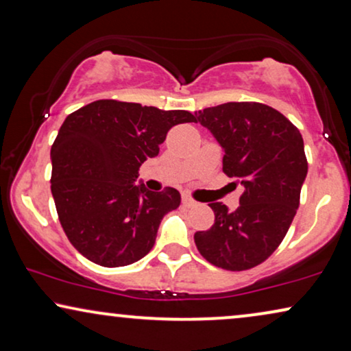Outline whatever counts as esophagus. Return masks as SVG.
<instances>
[{
  "instance_id": "esophagus-1",
  "label": "esophagus",
  "mask_w": 351,
  "mask_h": 351,
  "mask_svg": "<svg viewBox=\"0 0 351 351\" xmlns=\"http://www.w3.org/2000/svg\"><path fill=\"white\" fill-rule=\"evenodd\" d=\"M182 205L189 208V206H194L195 205V200H192L189 195H182Z\"/></svg>"
}]
</instances>
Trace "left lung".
Listing matches in <instances>:
<instances>
[{"instance_id":"1","label":"left lung","mask_w":351,"mask_h":351,"mask_svg":"<svg viewBox=\"0 0 351 351\" xmlns=\"http://www.w3.org/2000/svg\"><path fill=\"white\" fill-rule=\"evenodd\" d=\"M223 147V171L243 186L239 208L211 202L215 224L195 232L200 254L216 267L246 270L264 263L285 239L307 176L300 132L274 108L230 101L195 111Z\"/></svg>"}]
</instances>
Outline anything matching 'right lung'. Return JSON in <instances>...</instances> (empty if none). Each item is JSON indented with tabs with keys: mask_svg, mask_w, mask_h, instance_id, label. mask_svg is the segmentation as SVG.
<instances>
[{
	"mask_svg": "<svg viewBox=\"0 0 351 351\" xmlns=\"http://www.w3.org/2000/svg\"><path fill=\"white\" fill-rule=\"evenodd\" d=\"M184 122L195 117L116 100L88 103L66 117L51 149V191L63 230L84 258L122 267L149 253L181 195L136 184L138 170Z\"/></svg>",
	"mask_w": 351,
	"mask_h": 351,
	"instance_id": "obj_1",
	"label": "right lung"
}]
</instances>
